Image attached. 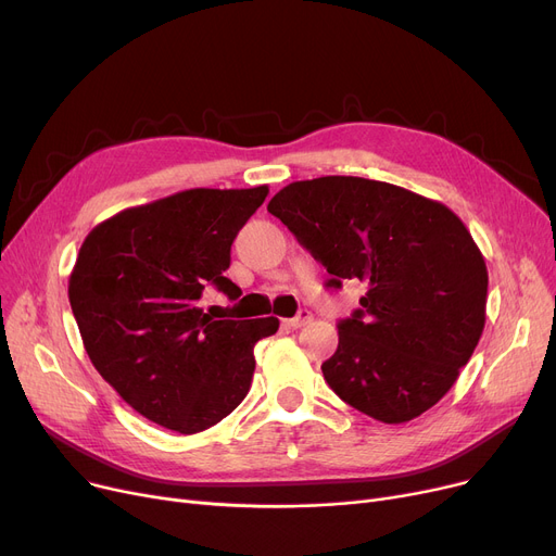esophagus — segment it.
<instances>
[{"instance_id": "1", "label": "esophagus", "mask_w": 556, "mask_h": 556, "mask_svg": "<svg viewBox=\"0 0 556 556\" xmlns=\"http://www.w3.org/2000/svg\"><path fill=\"white\" fill-rule=\"evenodd\" d=\"M313 319V315H311V311H306V308H302L295 317H290V319H286V327H290V329H300V327H304V325H308Z\"/></svg>"}]
</instances>
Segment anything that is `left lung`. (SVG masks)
I'll return each instance as SVG.
<instances>
[{
	"instance_id": "left-lung-1",
	"label": "left lung",
	"mask_w": 556,
	"mask_h": 556,
	"mask_svg": "<svg viewBox=\"0 0 556 556\" xmlns=\"http://www.w3.org/2000/svg\"><path fill=\"white\" fill-rule=\"evenodd\" d=\"M268 212L333 275L327 286H367L323 363L329 388L383 424L430 410L484 329L489 275L471 231L442 202L354 175L288 185Z\"/></svg>"
}]
</instances>
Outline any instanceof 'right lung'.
Instances as JSON below:
<instances>
[{
	"instance_id": "add662e5",
	"label": "right lung",
	"mask_w": 556,
	"mask_h": 556,
	"mask_svg": "<svg viewBox=\"0 0 556 556\" xmlns=\"http://www.w3.org/2000/svg\"><path fill=\"white\" fill-rule=\"evenodd\" d=\"M268 187L187 189L97 225L70 277V304L97 371L149 421L193 434L225 419L252 386L254 344L277 317L214 319L207 286L229 300L223 273L239 229Z\"/></svg>"
}]
</instances>
